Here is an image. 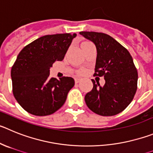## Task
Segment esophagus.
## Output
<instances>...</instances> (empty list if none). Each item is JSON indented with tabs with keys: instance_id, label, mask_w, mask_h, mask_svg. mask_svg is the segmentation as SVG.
<instances>
[{
	"instance_id": "obj_1",
	"label": "esophagus",
	"mask_w": 153,
	"mask_h": 153,
	"mask_svg": "<svg viewBox=\"0 0 153 153\" xmlns=\"http://www.w3.org/2000/svg\"><path fill=\"white\" fill-rule=\"evenodd\" d=\"M75 83H78V82H80V78H76L75 79Z\"/></svg>"
}]
</instances>
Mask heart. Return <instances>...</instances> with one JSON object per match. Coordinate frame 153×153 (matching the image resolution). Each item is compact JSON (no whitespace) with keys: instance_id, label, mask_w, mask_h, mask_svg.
<instances>
[{"instance_id":"1","label":"heart","mask_w":153,"mask_h":153,"mask_svg":"<svg viewBox=\"0 0 153 153\" xmlns=\"http://www.w3.org/2000/svg\"><path fill=\"white\" fill-rule=\"evenodd\" d=\"M82 71H81V73H82Z\"/></svg>"}]
</instances>
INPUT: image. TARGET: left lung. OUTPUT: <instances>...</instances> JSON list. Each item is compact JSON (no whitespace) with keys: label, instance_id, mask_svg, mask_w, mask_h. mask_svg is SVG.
I'll use <instances>...</instances> for the list:
<instances>
[{"label":"left lung","instance_id":"obj_1","mask_svg":"<svg viewBox=\"0 0 153 153\" xmlns=\"http://www.w3.org/2000/svg\"><path fill=\"white\" fill-rule=\"evenodd\" d=\"M94 43L97 59L94 76H104L105 84L93 82V88L86 94L85 103L91 111L100 116H114L131 103L137 89L138 73L133 58L126 48L107 34L80 32Z\"/></svg>","mask_w":153,"mask_h":153}]
</instances>
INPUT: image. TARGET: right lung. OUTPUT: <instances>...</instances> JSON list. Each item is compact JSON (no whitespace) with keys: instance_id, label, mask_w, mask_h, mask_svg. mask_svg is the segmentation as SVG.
Here are the masks:
<instances>
[{"instance_id":"obj_1","label":"right lung","mask_w":153,"mask_h":153,"mask_svg":"<svg viewBox=\"0 0 153 153\" xmlns=\"http://www.w3.org/2000/svg\"><path fill=\"white\" fill-rule=\"evenodd\" d=\"M73 33L46 35L23 48L11 68L13 94L23 109L36 116L53 114L65 104L75 85L71 77H49V68L62 61Z\"/></svg>"}]
</instances>
